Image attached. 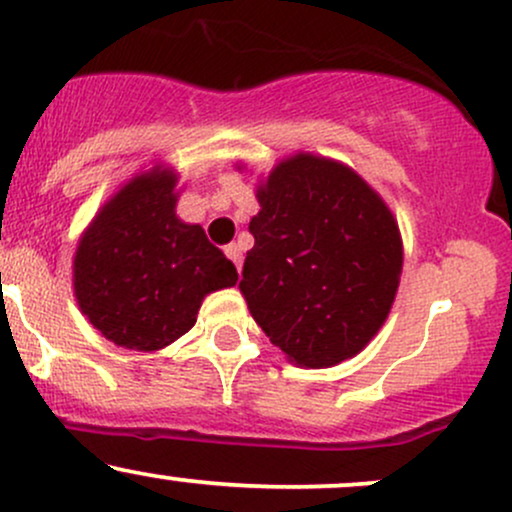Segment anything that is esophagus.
Segmentation results:
<instances>
[{
  "instance_id": "1",
  "label": "esophagus",
  "mask_w": 512,
  "mask_h": 512,
  "mask_svg": "<svg viewBox=\"0 0 512 512\" xmlns=\"http://www.w3.org/2000/svg\"><path fill=\"white\" fill-rule=\"evenodd\" d=\"M226 255H228V260L236 264V269L240 272V267H243V252H240V245L238 243L226 245Z\"/></svg>"
}]
</instances>
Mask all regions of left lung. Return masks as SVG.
I'll list each match as a JSON object with an SVG mask.
<instances>
[{"label": "left lung", "mask_w": 512, "mask_h": 512, "mask_svg": "<svg viewBox=\"0 0 512 512\" xmlns=\"http://www.w3.org/2000/svg\"><path fill=\"white\" fill-rule=\"evenodd\" d=\"M257 202L238 286L250 315L301 368L356 356L385 325L402 276L385 199L354 168L298 151L260 180Z\"/></svg>", "instance_id": "left-lung-1"}]
</instances>
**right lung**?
I'll return each instance as SVG.
<instances>
[{"label": "right lung", "instance_id": "add662e5", "mask_svg": "<svg viewBox=\"0 0 512 512\" xmlns=\"http://www.w3.org/2000/svg\"><path fill=\"white\" fill-rule=\"evenodd\" d=\"M178 173L156 163L129 178L98 209L76 245L79 310L108 342L158 351L190 332L209 293L238 272L199 223L175 214Z\"/></svg>", "mask_w": 512, "mask_h": 512}]
</instances>
